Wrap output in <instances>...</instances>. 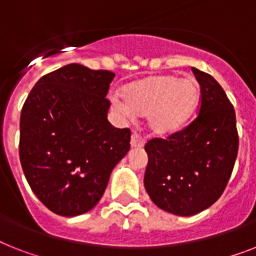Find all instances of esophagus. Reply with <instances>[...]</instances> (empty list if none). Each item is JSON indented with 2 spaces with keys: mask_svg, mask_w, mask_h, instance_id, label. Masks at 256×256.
Returning a JSON list of instances; mask_svg holds the SVG:
<instances>
[{
  "mask_svg": "<svg viewBox=\"0 0 256 256\" xmlns=\"http://www.w3.org/2000/svg\"><path fill=\"white\" fill-rule=\"evenodd\" d=\"M144 146V139L138 132H132V148H142Z\"/></svg>",
  "mask_w": 256,
  "mask_h": 256,
  "instance_id": "1",
  "label": "esophagus"
}]
</instances>
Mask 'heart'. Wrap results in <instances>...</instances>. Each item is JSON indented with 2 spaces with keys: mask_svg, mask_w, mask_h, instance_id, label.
<instances>
[{
  "mask_svg": "<svg viewBox=\"0 0 256 256\" xmlns=\"http://www.w3.org/2000/svg\"><path fill=\"white\" fill-rule=\"evenodd\" d=\"M121 96L124 102L114 100V108L122 116H147L154 134L170 135L184 128L192 117L200 86L193 78L154 74L124 85Z\"/></svg>",
  "mask_w": 256,
  "mask_h": 256,
  "instance_id": "b5f03b06",
  "label": "heart"
}]
</instances>
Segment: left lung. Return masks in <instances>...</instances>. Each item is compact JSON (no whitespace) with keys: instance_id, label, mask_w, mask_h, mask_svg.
Wrapping results in <instances>:
<instances>
[{"instance_id":"1","label":"left lung","mask_w":256,"mask_h":256,"mask_svg":"<svg viewBox=\"0 0 256 256\" xmlns=\"http://www.w3.org/2000/svg\"><path fill=\"white\" fill-rule=\"evenodd\" d=\"M200 84L198 114L167 138L146 143L144 188L155 205L176 216L212 206L225 190L236 164L240 136L236 110L216 78L192 68Z\"/></svg>"}]
</instances>
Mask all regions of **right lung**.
Segmentation results:
<instances>
[{"label": "right lung", "instance_id": "obj_1", "mask_svg": "<svg viewBox=\"0 0 256 256\" xmlns=\"http://www.w3.org/2000/svg\"><path fill=\"white\" fill-rule=\"evenodd\" d=\"M114 76L68 64L44 74L24 101L22 170L35 196L56 214L74 217L93 209L130 150V128H114L106 117Z\"/></svg>", "mask_w": 256, "mask_h": 256}]
</instances>
